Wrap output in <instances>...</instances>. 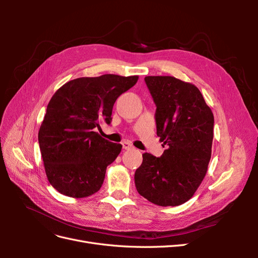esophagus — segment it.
<instances>
[{"label":"esophagus","mask_w":258,"mask_h":258,"mask_svg":"<svg viewBox=\"0 0 258 258\" xmlns=\"http://www.w3.org/2000/svg\"><path fill=\"white\" fill-rule=\"evenodd\" d=\"M122 148L126 151H130V150H134V146L131 145V143L129 141H123L122 142Z\"/></svg>","instance_id":"esophagus-1"}]
</instances>
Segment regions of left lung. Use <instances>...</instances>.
I'll return each mask as SVG.
<instances>
[{
    "label": "left lung",
    "mask_w": 258,
    "mask_h": 258,
    "mask_svg": "<svg viewBox=\"0 0 258 258\" xmlns=\"http://www.w3.org/2000/svg\"><path fill=\"white\" fill-rule=\"evenodd\" d=\"M156 104V128L167 145L160 157L144 153L135 173L138 192L152 204L188 201L205 178L212 153L214 117L200 90L173 76L144 79Z\"/></svg>",
    "instance_id": "8db88e82"
}]
</instances>
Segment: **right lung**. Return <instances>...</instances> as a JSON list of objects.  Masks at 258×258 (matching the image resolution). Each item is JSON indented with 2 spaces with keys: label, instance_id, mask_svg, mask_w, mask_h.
Here are the masks:
<instances>
[{
  "label": "right lung",
  "instance_id": "add662e5",
  "mask_svg": "<svg viewBox=\"0 0 258 258\" xmlns=\"http://www.w3.org/2000/svg\"><path fill=\"white\" fill-rule=\"evenodd\" d=\"M138 79L115 74L80 77L54 92L38 131V144L46 175L60 194L84 198L101 188L106 167L122 146L95 129L102 121L111 123L115 101Z\"/></svg>",
  "mask_w": 258,
  "mask_h": 258
}]
</instances>
